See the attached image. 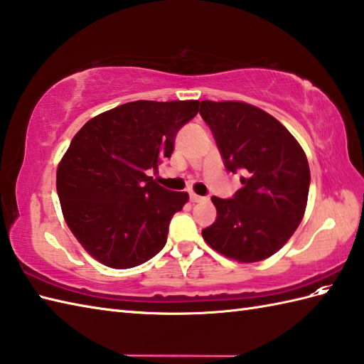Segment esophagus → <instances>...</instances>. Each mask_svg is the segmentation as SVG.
<instances>
[{"label":"esophagus","instance_id":"esophagus-1","mask_svg":"<svg viewBox=\"0 0 364 364\" xmlns=\"http://www.w3.org/2000/svg\"><path fill=\"white\" fill-rule=\"evenodd\" d=\"M189 197H191V202H192V203H202V202H208V197L197 196V194H194V192H191Z\"/></svg>","mask_w":364,"mask_h":364}]
</instances>
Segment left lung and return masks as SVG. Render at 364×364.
Listing matches in <instances>:
<instances>
[{"mask_svg":"<svg viewBox=\"0 0 364 364\" xmlns=\"http://www.w3.org/2000/svg\"><path fill=\"white\" fill-rule=\"evenodd\" d=\"M223 166L242 170L231 198L213 197V225L202 230L214 250L241 262L272 257L304 219L310 167L296 139L272 115L241 102L200 103Z\"/></svg>","mask_w":364,"mask_h":364,"instance_id":"obj_1","label":"left lung"}]
</instances>
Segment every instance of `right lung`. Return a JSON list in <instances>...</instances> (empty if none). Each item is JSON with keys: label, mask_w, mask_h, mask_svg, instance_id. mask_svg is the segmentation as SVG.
<instances>
[{"label": "right lung", "mask_w": 364, "mask_h": 364, "mask_svg": "<svg viewBox=\"0 0 364 364\" xmlns=\"http://www.w3.org/2000/svg\"><path fill=\"white\" fill-rule=\"evenodd\" d=\"M200 102H139L84 125L58 167L56 188L68 228L97 261L129 269L167 242L168 223L188 202L149 176L170 158L175 137Z\"/></svg>", "instance_id": "right-lung-1"}]
</instances>
